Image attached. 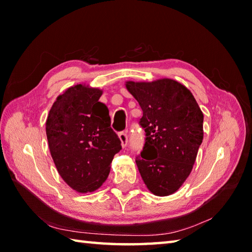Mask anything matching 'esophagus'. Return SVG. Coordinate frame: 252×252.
Instances as JSON below:
<instances>
[{
    "instance_id": "34e87169",
    "label": "esophagus",
    "mask_w": 252,
    "mask_h": 252,
    "mask_svg": "<svg viewBox=\"0 0 252 252\" xmlns=\"http://www.w3.org/2000/svg\"><path fill=\"white\" fill-rule=\"evenodd\" d=\"M119 138L121 141V145L122 147H126L127 145V135H126V132H121L119 133Z\"/></svg>"
}]
</instances>
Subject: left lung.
Masks as SVG:
<instances>
[{
	"instance_id": "1",
	"label": "left lung",
	"mask_w": 252,
	"mask_h": 252,
	"mask_svg": "<svg viewBox=\"0 0 252 252\" xmlns=\"http://www.w3.org/2000/svg\"><path fill=\"white\" fill-rule=\"evenodd\" d=\"M143 110L145 144L136 157L144 183L156 196H169L189 178L203 138V114L190 91L172 79L126 81Z\"/></svg>"
}]
</instances>
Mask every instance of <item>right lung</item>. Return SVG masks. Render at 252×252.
<instances>
[{"mask_svg":"<svg viewBox=\"0 0 252 252\" xmlns=\"http://www.w3.org/2000/svg\"><path fill=\"white\" fill-rule=\"evenodd\" d=\"M103 91L77 84L53 104L46 119V136L58 173L78 192H92L110 172L121 141L110 127L109 110L99 101Z\"/></svg>","mask_w":252,"mask_h":252,"instance_id":"1","label":"right lung"}]
</instances>
